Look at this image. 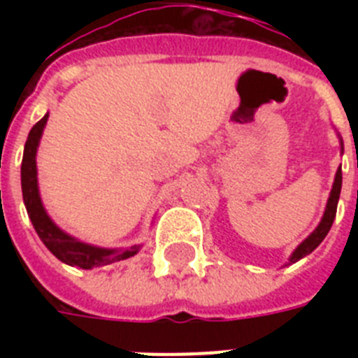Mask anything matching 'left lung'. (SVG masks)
Returning a JSON list of instances; mask_svg holds the SVG:
<instances>
[{
    "mask_svg": "<svg viewBox=\"0 0 358 358\" xmlns=\"http://www.w3.org/2000/svg\"><path fill=\"white\" fill-rule=\"evenodd\" d=\"M340 139V148H342V154H344V141L338 135ZM340 191H342V165L338 167L336 174H334V182H333V189L329 193L327 199V206H325V212H323V217L320 221L316 229L312 230V234L308 236L306 239H303L295 250L289 255L288 262H286V266H292L295 262H299L301 258H305L306 255H310L312 250L316 249L317 245L322 243L325 236L329 234V230L333 227V221L336 217V206H338V199H340Z\"/></svg>",
    "mask_w": 358,
    "mask_h": 358,
    "instance_id": "8db88e82",
    "label": "left lung"
}]
</instances>
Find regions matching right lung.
<instances>
[{
	"label": "right lung",
	"instance_id": "1",
	"mask_svg": "<svg viewBox=\"0 0 358 358\" xmlns=\"http://www.w3.org/2000/svg\"><path fill=\"white\" fill-rule=\"evenodd\" d=\"M48 117L50 115L46 113L31 128L24 146V159H22V195H24L27 215H29L31 223L35 227L41 241L63 264L80 267V269L109 266L113 262L126 260L129 256H135L143 245H131V247H126V249L96 247V245L85 243V241H81L74 236L66 234L48 215L46 208L42 204L41 191H38V173H36V150H38V145H41V137L44 128H46Z\"/></svg>",
	"mask_w": 358,
	"mask_h": 358
}]
</instances>
